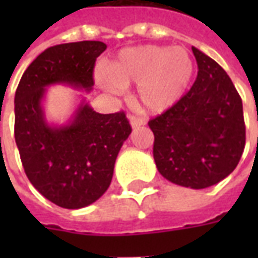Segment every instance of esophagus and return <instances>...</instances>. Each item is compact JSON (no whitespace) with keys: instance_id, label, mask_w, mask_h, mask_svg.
<instances>
[{"instance_id":"34e87169","label":"esophagus","mask_w":258,"mask_h":258,"mask_svg":"<svg viewBox=\"0 0 258 258\" xmlns=\"http://www.w3.org/2000/svg\"><path fill=\"white\" fill-rule=\"evenodd\" d=\"M130 124L133 128H137V127H141L145 124V118L142 117H137V116H130Z\"/></svg>"}]
</instances>
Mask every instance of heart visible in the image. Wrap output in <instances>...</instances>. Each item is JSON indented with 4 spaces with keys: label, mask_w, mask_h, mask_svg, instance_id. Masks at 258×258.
<instances>
[{
    "label": "heart",
    "mask_w": 258,
    "mask_h": 258,
    "mask_svg": "<svg viewBox=\"0 0 258 258\" xmlns=\"http://www.w3.org/2000/svg\"><path fill=\"white\" fill-rule=\"evenodd\" d=\"M192 76L194 60L184 48L141 45L123 49L109 62L99 84L110 92L138 84L141 107L163 113L184 95Z\"/></svg>",
    "instance_id": "heart-1"
}]
</instances>
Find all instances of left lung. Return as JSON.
<instances>
[{
    "mask_svg": "<svg viewBox=\"0 0 258 258\" xmlns=\"http://www.w3.org/2000/svg\"><path fill=\"white\" fill-rule=\"evenodd\" d=\"M194 85L175 105L152 118L153 157L173 184L203 189L238 166L246 141L243 106L232 80L210 56L192 47Z\"/></svg>",
    "mask_w": 258,
    "mask_h": 258,
    "instance_id": "obj_1",
    "label": "left lung"
}]
</instances>
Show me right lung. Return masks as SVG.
I'll list each match as a JSON object with an SVG mask.
<instances>
[{"instance_id": "obj_1", "label": "right lung", "mask_w": 258, "mask_h": 258, "mask_svg": "<svg viewBox=\"0 0 258 258\" xmlns=\"http://www.w3.org/2000/svg\"><path fill=\"white\" fill-rule=\"evenodd\" d=\"M101 41L47 48L26 69L15 94V141L31 185L59 207L81 209L112 182L114 163L131 125L124 112L101 114L83 99L63 125L48 124L42 107L47 87L66 84L90 92Z\"/></svg>"}]
</instances>
